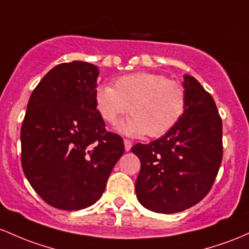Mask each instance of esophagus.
Returning <instances> with one entry per match:
<instances>
[{
	"mask_svg": "<svg viewBox=\"0 0 249 249\" xmlns=\"http://www.w3.org/2000/svg\"><path fill=\"white\" fill-rule=\"evenodd\" d=\"M124 149L125 152H129L130 148H132V141H129V140H124Z\"/></svg>",
	"mask_w": 249,
	"mask_h": 249,
	"instance_id": "esophagus-1",
	"label": "esophagus"
}]
</instances>
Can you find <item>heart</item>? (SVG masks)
Returning a JSON list of instances; mask_svg holds the SVG:
<instances>
[{
  "label": "heart",
  "instance_id": "obj_1",
  "mask_svg": "<svg viewBox=\"0 0 249 249\" xmlns=\"http://www.w3.org/2000/svg\"><path fill=\"white\" fill-rule=\"evenodd\" d=\"M95 105L108 124H116L129 111L132 117L119 127L125 135L160 138L182 119L187 97L185 88L177 81L152 72H136L117 79L114 88H97Z\"/></svg>",
  "mask_w": 249,
  "mask_h": 249
}]
</instances>
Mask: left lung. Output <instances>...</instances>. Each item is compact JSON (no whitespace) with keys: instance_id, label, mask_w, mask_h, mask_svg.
I'll list each match as a JSON object with an SVG mask.
<instances>
[{"instance_id":"left-lung-1","label":"left lung","mask_w":249,"mask_h":249,"mask_svg":"<svg viewBox=\"0 0 249 249\" xmlns=\"http://www.w3.org/2000/svg\"><path fill=\"white\" fill-rule=\"evenodd\" d=\"M183 79L182 119L162 138L130 149L141 161L136 196L156 213H178L200 202L222 161V121L213 97L191 75Z\"/></svg>"}]
</instances>
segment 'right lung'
Returning a JSON list of instances; mask_svg holds the SVG:
<instances>
[{
  "label": "right lung",
  "mask_w": 249,
  "mask_h": 249,
  "mask_svg": "<svg viewBox=\"0 0 249 249\" xmlns=\"http://www.w3.org/2000/svg\"><path fill=\"white\" fill-rule=\"evenodd\" d=\"M99 68L82 61L49 71L30 95L21 128V162L34 191L53 207L87 208L102 196L124 152L95 105Z\"/></svg>",
  "instance_id": "right-lung-1"
}]
</instances>
